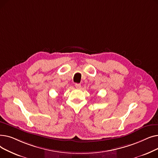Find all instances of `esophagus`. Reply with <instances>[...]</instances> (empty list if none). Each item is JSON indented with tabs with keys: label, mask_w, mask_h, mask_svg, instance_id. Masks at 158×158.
Here are the masks:
<instances>
[{
	"label": "esophagus",
	"mask_w": 158,
	"mask_h": 158,
	"mask_svg": "<svg viewBox=\"0 0 158 158\" xmlns=\"http://www.w3.org/2000/svg\"><path fill=\"white\" fill-rule=\"evenodd\" d=\"M75 86H76V88L79 89L81 88V85L79 84V83H76V84H75Z\"/></svg>",
	"instance_id": "obj_1"
}]
</instances>
